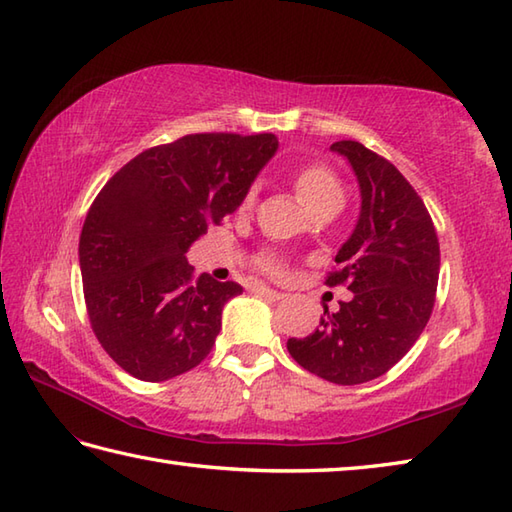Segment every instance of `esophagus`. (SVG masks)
<instances>
[{"label":"esophagus","instance_id":"esophagus-1","mask_svg":"<svg viewBox=\"0 0 512 512\" xmlns=\"http://www.w3.org/2000/svg\"><path fill=\"white\" fill-rule=\"evenodd\" d=\"M255 293L259 295V297H264V299H268V302H282V299L286 297L284 293H279V290H273V288H268V286H255Z\"/></svg>","mask_w":512,"mask_h":512}]
</instances>
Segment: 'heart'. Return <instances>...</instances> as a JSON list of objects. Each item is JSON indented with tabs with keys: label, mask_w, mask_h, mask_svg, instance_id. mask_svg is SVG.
Listing matches in <instances>:
<instances>
[{
	"label": "heart",
	"mask_w": 512,
	"mask_h": 512,
	"mask_svg": "<svg viewBox=\"0 0 512 512\" xmlns=\"http://www.w3.org/2000/svg\"><path fill=\"white\" fill-rule=\"evenodd\" d=\"M293 184H295V190H297V197L302 199V204L308 210H313L317 206H322L326 202H333V199L342 197V186H339L337 177L322 164H308L302 170H297ZM253 197H255V193L250 190V193L244 199V206L253 204ZM257 264H259V268L266 270V273H270V275H282L284 273L282 259L273 255V253L259 255Z\"/></svg>",
	"instance_id": "1"
}]
</instances>
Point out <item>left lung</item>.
Instances as JSON below:
<instances>
[{
  "instance_id": "8db88e82",
  "label": "left lung",
  "mask_w": 512,
  "mask_h": 512,
  "mask_svg": "<svg viewBox=\"0 0 512 512\" xmlns=\"http://www.w3.org/2000/svg\"><path fill=\"white\" fill-rule=\"evenodd\" d=\"M357 177L362 208L337 270L326 284H348L339 302L308 337H290L288 353L326 382L355 386L388 373L426 328L435 306L439 242L422 197L406 177L364 144L335 142Z\"/></svg>"
}]
</instances>
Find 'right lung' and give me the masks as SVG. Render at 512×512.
Masks as SVG:
<instances>
[{"label":"right lung","instance_id":"obj_1","mask_svg":"<svg viewBox=\"0 0 512 512\" xmlns=\"http://www.w3.org/2000/svg\"><path fill=\"white\" fill-rule=\"evenodd\" d=\"M275 135L197 133L139 153L99 190L79 237L84 299L106 353L142 382L202 364L242 286L193 275L186 253L244 202Z\"/></svg>","mask_w":512,"mask_h":512}]
</instances>
